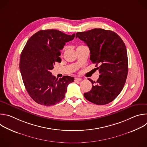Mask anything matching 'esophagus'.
<instances>
[{
  "instance_id": "1",
  "label": "esophagus",
  "mask_w": 147,
  "mask_h": 147,
  "mask_svg": "<svg viewBox=\"0 0 147 147\" xmlns=\"http://www.w3.org/2000/svg\"><path fill=\"white\" fill-rule=\"evenodd\" d=\"M82 80L81 78H75V81H81Z\"/></svg>"
}]
</instances>
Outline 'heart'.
Listing matches in <instances>:
<instances>
[{
  "mask_svg": "<svg viewBox=\"0 0 147 147\" xmlns=\"http://www.w3.org/2000/svg\"><path fill=\"white\" fill-rule=\"evenodd\" d=\"M84 47V46L81 45V46H79L78 48H80V47ZM66 49H67V47H66V46H65V47H64V48H63V51H63V52H65V51L66 50Z\"/></svg>",
  "mask_w": 147,
  "mask_h": 147,
  "instance_id": "heart-1",
  "label": "heart"
}]
</instances>
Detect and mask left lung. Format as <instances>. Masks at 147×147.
<instances>
[{
    "label": "left lung",
    "instance_id": "8db88e82",
    "mask_svg": "<svg viewBox=\"0 0 147 147\" xmlns=\"http://www.w3.org/2000/svg\"><path fill=\"white\" fill-rule=\"evenodd\" d=\"M76 37L89 47L90 60L100 73L96 82L88 78L92 90L84 96L98 105L111 102L121 91L128 73L127 53L123 40L115 32L101 28L77 32Z\"/></svg>",
    "mask_w": 147,
    "mask_h": 147
}]
</instances>
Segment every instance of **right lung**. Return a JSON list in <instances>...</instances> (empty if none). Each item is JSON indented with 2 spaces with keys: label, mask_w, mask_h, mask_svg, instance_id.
<instances>
[{
  "label": "right lung",
  "mask_w": 147,
  "mask_h": 147,
  "mask_svg": "<svg viewBox=\"0 0 147 147\" xmlns=\"http://www.w3.org/2000/svg\"><path fill=\"white\" fill-rule=\"evenodd\" d=\"M74 36L56 30H40L27 42L20 56V70L27 91L38 104L50 107L59 103L74 81L68 76L57 80L51 70L56 62H61L60 50Z\"/></svg>",
  "instance_id": "right-lung-1"
}]
</instances>
